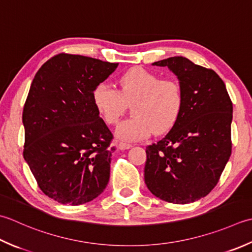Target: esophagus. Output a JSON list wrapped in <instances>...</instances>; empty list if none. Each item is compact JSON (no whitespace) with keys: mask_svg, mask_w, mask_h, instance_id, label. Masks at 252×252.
I'll use <instances>...</instances> for the list:
<instances>
[{"mask_svg":"<svg viewBox=\"0 0 252 252\" xmlns=\"http://www.w3.org/2000/svg\"><path fill=\"white\" fill-rule=\"evenodd\" d=\"M132 145L129 144V143H125V142H120L118 144V149L119 150H129Z\"/></svg>","mask_w":252,"mask_h":252,"instance_id":"obj_1","label":"esophagus"}]
</instances>
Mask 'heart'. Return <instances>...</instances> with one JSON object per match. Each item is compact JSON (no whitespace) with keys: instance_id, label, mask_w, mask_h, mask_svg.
Masks as SVG:
<instances>
[{"instance_id":"obj_1","label":"heart","mask_w":252,"mask_h":252,"mask_svg":"<svg viewBox=\"0 0 252 252\" xmlns=\"http://www.w3.org/2000/svg\"><path fill=\"white\" fill-rule=\"evenodd\" d=\"M118 90L107 83L94 88L93 101L102 120L115 126L131 105L133 117L123 121L117 136L123 141H139L154 131L157 134L170 130L184 110L185 95L175 80L161 78L142 67L123 73Z\"/></svg>"}]
</instances>
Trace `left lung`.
I'll return each instance as SVG.
<instances>
[{"mask_svg": "<svg viewBox=\"0 0 252 252\" xmlns=\"http://www.w3.org/2000/svg\"><path fill=\"white\" fill-rule=\"evenodd\" d=\"M178 76L185 95L179 120L146 147L144 179L157 198L187 204L208 195L231 154L233 102L223 80L184 57L155 62Z\"/></svg>", "mask_w": 252, "mask_h": 252, "instance_id": "obj_1", "label": "left lung"}]
</instances>
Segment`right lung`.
Here are the masks:
<instances>
[{
	"label": "right lung",
	"instance_id": "add662e5",
	"mask_svg": "<svg viewBox=\"0 0 252 252\" xmlns=\"http://www.w3.org/2000/svg\"><path fill=\"white\" fill-rule=\"evenodd\" d=\"M118 63L59 53L34 75L23 110V155L44 194L80 205L108 185L115 146L93 91Z\"/></svg>",
	"mask_w": 252,
	"mask_h": 252
}]
</instances>
